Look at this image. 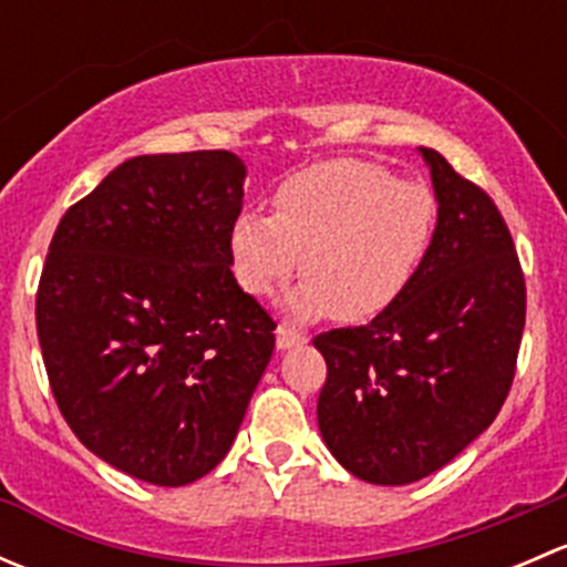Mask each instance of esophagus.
Masks as SVG:
<instances>
[{
    "mask_svg": "<svg viewBox=\"0 0 567 567\" xmlns=\"http://www.w3.org/2000/svg\"><path fill=\"white\" fill-rule=\"evenodd\" d=\"M307 337L299 331L288 329V326H277V351H290V348L305 346Z\"/></svg>",
    "mask_w": 567,
    "mask_h": 567,
    "instance_id": "obj_1",
    "label": "esophagus"
}]
</instances>
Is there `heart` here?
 Returning a JSON list of instances; mask_svg holds the SVG:
<instances>
[{"label":"heart","mask_w":567,"mask_h":567,"mask_svg":"<svg viewBox=\"0 0 567 567\" xmlns=\"http://www.w3.org/2000/svg\"><path fill=\"white\" fill-rule=\"evenodd\" d=\"M436 219V197L422 183L334 158L290 175L274 197V216L244 210L233 221V274L249 296H268L301 255L307 277L288 296L290 316L368 320L414 282Z\"/></svg>","instance_id":"obj_1"}]
</instances>
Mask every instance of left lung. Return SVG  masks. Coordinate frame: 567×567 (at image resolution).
<instances>
[{"label": "left lung", "mask_w": 567, "mask_h": 567, "mask_svg": "<svg viewBox=\"0 0 567 567\" xmlns=\"http://www.w3.org/2000/svg\"><path fill=\"white\" fill-rule=\"evenodd\" d=\"M439 203L414 282L368 326L318 334V427L353 477L409 485L447 466L499 414L522 346L527 288L488 194L420 147Z\"/></svg>", "instance_id": "obj_1"}]
</instances>
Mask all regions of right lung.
I'll list each match as a JSON object with an SVG mask.
<instances>
[{
    "label": "right lung",
    "mask_w": 567,
    "mask_h": 567,
    "mask_svg": "<svg viewBox=\"0 0 567 567\" xmlns=\"http://www.w3.org/2000/svg\"><path fill=\"white\" fill-rule=\"evenodd\" d=\"M247 164L230 151L136 156L62 216L38 340L79 442L142 483L188 485L230 453L274 351L233 277Z\"/></svg>",
    "instance_id": "right-lung-1"
}]
</instances>
